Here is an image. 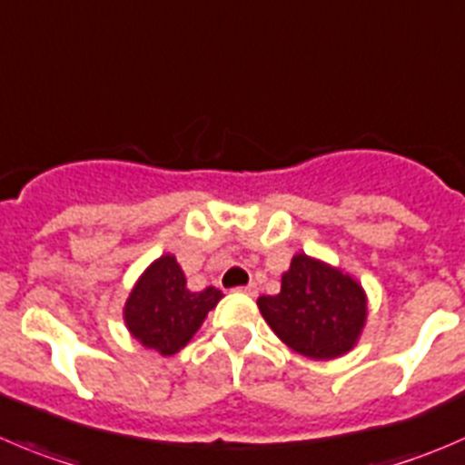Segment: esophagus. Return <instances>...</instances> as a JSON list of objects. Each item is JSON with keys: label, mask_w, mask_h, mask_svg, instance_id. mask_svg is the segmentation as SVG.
Returning <instances> with one entry per match:
<instances>
[{"label": "esophagus", "mask_w": 465, "mask_h": 465, "mask_svg": "<svg viewBox=\"0 0 465 465\" xmlns=\"http://www.w3.org/2000/svg\"><path fill=\"white\" fill-rule=\"evenodd\" d=\"M233 291H236V292H245V295L254 297L256 292H259V288H256V283H247V286H238V288H233Z\"/></svg>", "instance_id": "obj_1"}]
</instances>
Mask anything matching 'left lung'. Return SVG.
Segmentation results:
<instances>
[{
  "mask_svg": "<svg viewBox=\"0 0 465 465\" xmlns=\"http://www.w3.org/2000/svg\"><path fill=\"white\" fill-rule=\"evenodd\" d=\"M265 322L291 350L329 361L357 345L368 315L361 283L306 254H295L279 295H261Z\"/></svg>",
  "mask_w": 465,
  "mask_h": 465,
  "instance_id": "8db88e82",
  "label": "left lung"
}]
</instances>
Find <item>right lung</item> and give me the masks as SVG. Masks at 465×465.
I'll list each match as a JSON object with an SVG mask.
<instances>
[{"label":"right lung","instance_id":"1","mask_svg":"<svg viewBox=\"0 0 465 465\" xmlns=\"http://www.w3.org/2000/svg\"><path fill=\"white\" fill-rule=\"evenodd\" d=\"M223 300L215 286L193 292L186 288V274L173 254L156 259L124 304V322L141 345L163 357L177 354L204 322L206 313Z\"/></svg>","mask_w":465,"mask_h":465}]
</instances>
